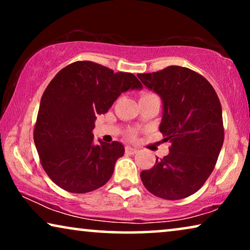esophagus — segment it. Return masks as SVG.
Listing matches in <instances>:
<instances>
[{"label": "esophagus", "mask_w": 250, "mask_h": 250, "mask_svg": "<svg viewBox=\"0 0 250 250\" xmlns=\"http://www.w3.org/2000/svg\"><path fill=\"white\" fill-rule=\"evenodd\" d=\"M125 152L128 153V155H135L136 152H138V149L136 148H132V146H126L125 148Z\"/></svg>", "instance_id": "esophagus-1"}]
</instances>
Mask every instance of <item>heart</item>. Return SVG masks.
<instances>
[{
  "label": "heart",
  "mask_w": 250,
  "mask_h": 250,
  "mask_svg": "<svg viewBox=\"0 0 250 250\" xmlns=\"http://www.w3.org/2000/svg\"><path fill=\"white\" fill-rule=\"evenodd\" d=\"M151 94H152V93H149V92H145V93L141 94V98H142V97H146V95H151ZM129 138L134 139V138H135V133H134V132L129 133Z\"/></svg>",
  "instance_id": "heart-1"
}]
</instances>
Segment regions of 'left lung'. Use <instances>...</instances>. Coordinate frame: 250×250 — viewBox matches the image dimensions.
<instances>
[{"mask_svg": "<svg viewBox=\"0 0 250 250\" xmlns=\"http://www.w3.org/2000/svg\"><path fill=\"white\" fill-rule=\"evenodd\" d=\"M138 77L163 100L159 131L169 153L142 170L146 190L167 200L197 192L213 172L224 141L222 107L214 87L186 67L169 66Z\"/></svg>", "mask_w": 250, "mask_h": 250, "instance_id": "obj_1", "label": "left lung"}]
</instances>
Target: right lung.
<instances>
[{
  "label": "right lung",
  "instance_id": "right-lung-1",
  "mask_svg": "<svg viewBox=\"0 0 250 250\" xmlns=\"http://www.w3.org/2000/svg\"><path fill=\"white\" fill-rule=\"evenodd\" d=\"M142 88L131 73L76 61L62 68L41 99L34 142L51 180L73 193L97 190L110 180L124 155L117 141L93 145L97 115L105 114L123 92Z\"/></svg>",
  "mask_w": 250,
  "mask_h": 250
}]
</instances>
